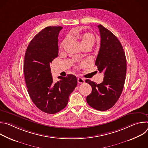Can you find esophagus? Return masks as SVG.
<instances>
[{
	"instance_id": "34e87169",
	"label": "esophagus",
	"mask_w": 148,
	"mask_h": 148,
	"mask_svg": "<svg viewBox=\"0 0 148 148\" xmlns=\"http://www.w3.org/2000/svg\"><path fill=\"white\" fill-rule=\"evenodd\" d=\"M77 81H78V84H84V82H85L84 79L81 77H79L77 78Z\"/></svg>"
}]
</instances>
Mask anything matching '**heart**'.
<instances>
[{
  "label": "heart",
  "instance_id": "1",
  "mask_svg": "<svg viewBox=\"0 0 148 148\" xmlns=\"http://www.w3.org/2000/svg\"><path fill=\"white\" fill-rule=\"evenodd\" d=\"M71 36L73 37L79 38L81 39V43L82 46L87 45L92 46L95 41V38L94 36L90 33H85L82 34L81 35L74 34H71ZM67 40V38L62 41V42L61 44V46H60L61 48L63 47V46H64V45H65Z\"/></svg>",
  "mask_w": 148,
  "mask_h": 148
}]
</instances>
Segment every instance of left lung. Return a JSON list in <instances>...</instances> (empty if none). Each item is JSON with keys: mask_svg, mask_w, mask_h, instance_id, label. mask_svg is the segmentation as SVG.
<instances>
[{"mask_svg": "<svg viewBox=\"0 0 148 148\" xmlns=\"http://www.w3.org/2000/svg\"><path fill=\"white\" fill-rule=\"evenodd\" d=\"M98 27L101 44L95 64L104 77L100 84L86 80L92 87L87 102L92 108L103 111L112 107L121 96L126 78V60L118 38L102 25Z\"/></svg>", "mask_w": 148, "mask_h": 148, "instance_id": "obj_1", "label": "left lung"}]
</instances>
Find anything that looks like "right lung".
Returning <instances> with one entry per match:
<instances>
[{"mask_svg":"<svg viewBox=\"0 0 148 148\" xmlns=\"http://www.w3.org/2000/svg\"><path fill=\"white\" fill-rule=\"evenodd\" d=\"M61 26H49L31 40L25 56L23 70L27 91L36 106L44 112L54 114L64 109L70 94L77 85L72 74L58 77L53 83L50 64L57 57L58 36Z\"/></svg>","mask_w":148,"mask_h":148,"instance_id":"1","label":"right lung"}]
</instances>
